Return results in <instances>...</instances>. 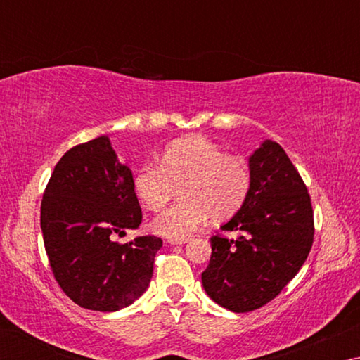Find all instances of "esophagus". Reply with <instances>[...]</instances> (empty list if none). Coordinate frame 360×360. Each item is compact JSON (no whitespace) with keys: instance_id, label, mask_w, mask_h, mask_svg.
I'll use <instances>...</instances> for the list:
<instances>
[{"instance_id":"esophagus-1","label":"esophagus","mask_w":360,"mask_h":360,"mask_svg":"<svg viewBox=\"0 0 360 360\" xmlns=\"http://www.w3.org/2000/svg\"><path fill=\"white\" fill-rule=\"evenodd\" d=\"M187 241H188L187 238H182V240H178V238H169V240H168L169 245H173V246H178V245H186Z\"/></svg>"}]
</instances>
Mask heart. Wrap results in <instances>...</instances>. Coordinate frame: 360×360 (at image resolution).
Instances as JSON below:
<instances>
[{
    "instance_id": "obj_1",
    "label": "heart",
    "mask_w": 360,
    "mask_h": 360,
    "mask_svg": "<svg viewBox=\"0 0 360 360\" xmlns=\"http://www.w3.org/2000/svg\"><path fill=\"white\" fill-rule=\"evenodd\" d=\"M181 187L182 200L150 221V230L168 238H187L210 214L225 219L241 208L251 187V173L241 160L217 144L192 136L169 144L160 165L146 163L133 178V188L146 208L158 210Z\"/></svg>"
}]
</instances>
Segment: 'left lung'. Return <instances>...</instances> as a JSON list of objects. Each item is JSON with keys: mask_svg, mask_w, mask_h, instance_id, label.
<instances>
[{"mask_svg": "<svg viewBox=\"0 0 360 360\" xmlns=\"http://www.w3.org/2000/svg\"><path fill=\"white\" fill-rule=\"evenodd\" d=\"M249 173L245 203L222 225L241 235L212 236L202 273L206 294L233 313L271 302L304 264L314 236L311 198L281 146L262 143L249 157Z\"/></svg>", "mask_w": 360, "mask_h": 360, "instance_id": "left-lung-1", "label": "left lung"}]
</instances>
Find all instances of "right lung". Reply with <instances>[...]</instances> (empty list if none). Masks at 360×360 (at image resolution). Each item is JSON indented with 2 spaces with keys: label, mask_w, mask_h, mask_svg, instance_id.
<instances>
[{
  "label": "right lung",
  "mask_w": 360,
  "mask_h": 360,
  "mask_svg": "<svg viewBox=\"0 0 360 360\" xmlns=\"http://www.w3.org/2000/svg\"><path fill=\"white\" fill-rule=\"evenodd\" d=\"M143 221L133 174L108 136L71 148L60 158L41 202V230L52 273L79 307L117 311L143 295L162 240L112 241Z\"/></svg>",
  "instance_id": "add662e5"
}]
</instances>
